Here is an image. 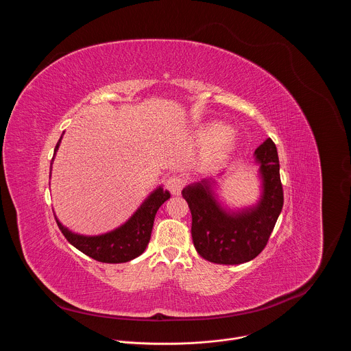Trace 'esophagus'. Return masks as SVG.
<instances>
[{
    "label": "esophagus",
    "instance_id": "esophagus-1",
    "mask_svg": "<svg viewBox=\"0 0 351 351\" xmlns=\"http://www.w3.org/2000/svg\"><path fill=\"white\" fill-rule=\"evenodd\" d=\"M183 184H184V180L180 178V176H171L167 179L165 182V187L175 195H179L182 189H183Z\"/></svg>",
    "mask_w": 351,
    "mask_h": 351
}]
</instances>
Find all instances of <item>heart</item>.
I'll list each match as a JSON object with an SVG mask.
<instances>
[{"label": "heart", "mask_w": 351, "mask_h": 351, "mask_svg": "<svg viewBox=\"0 0 351 351\" xmlns=\"http://www.w3.org/2000/svg\"><path fill=\"white\" fill-rule=\"evenodd\" d=\"M198 140L202 143H210L207 148V158L210 161H219L232 153L236 144L233 132L228 128H222L218 123H208L198 132Z\"/></svg>", "instance_id": "1"}]
</instances>
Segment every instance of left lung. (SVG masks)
Here are the masks:
<instances>
[{
  "label": "left lung",
  "mask_w": 351,
  "mask_h": 351,
  "mask_svg": "<svg viewBox=\"0 0 351 351\" xmlns=\"http://www.w3.org/2000/svg\"><path fill=\"white\" fill-rule=\"evenodd\" d=\"M264 193L260 204L239 215L226 214L214 199L207 182L182 191L191 213V237L197 253L222 265L243 264L265 248L283 207L276 145L267 138L257 149Z\"/></svg>",
  "instance_id": "obj_1"
}]
</instances>
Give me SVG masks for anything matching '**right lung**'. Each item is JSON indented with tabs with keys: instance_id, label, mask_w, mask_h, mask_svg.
Returning a JSON list of instances; mask_svg holds the SVG:
<instances>
[{
	"instance_id": "add662e5",
	"label": "right lung",
	"mask_w": 351,
	"mask_h": 351,
	"mask_svg": "<svg viewBox=\"0 0 351 351\" xmlns=\"http://www.w3.org/2000/svg\"><path fill=\"white\" fill-rule=\"evenodd\" d=\"M60 141L56 145V152ZM169 197L171 194L168 191H164L161 187L157 189L123 226L101 236L87 237L75 234L58 221L57 223L65 239L90 258L107 264L128 263L138 257L145 250L152 237L156 214Z\"/></svg>"
}]
</instances>
